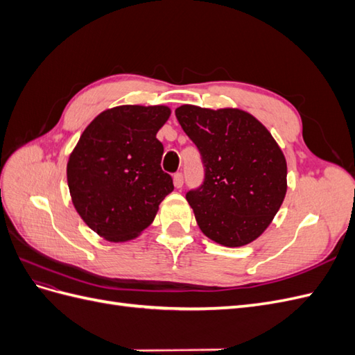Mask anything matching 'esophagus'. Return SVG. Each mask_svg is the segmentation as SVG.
<instances>
[{
  "label": "esophagus",
  "mask_w": 355,
  "mask_h": 355,
  "mask_svg": "<svg viewBox=\"0 0 355 355\" xmlns=\"http://www.w3.org/2000/svg\"><path fill=\"white\" fill-rule=\"evenodd\" d=\"M173 184L176 188H182V185H184V175L182 173H176L173 176Z\"/></svg>",
  "instance_id": "34e87169"
}]
</instances>
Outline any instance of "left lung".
I'll use <instances>...</instances> for the list:
<instances>
[{"label":"left lung","mask_w":355,"mask_h":355,"mask_svg":"<svg viewBox=\"0 0 355 355\" xmlns=\"http://www.w3.org/2000/svg\"><path fill=\"white\" fill-rule=\"evenodd\" d=\"M176 118L201 154L204 182L187 192L202 234L227 247L270 227L287 191V164L272 135L237 108L182 105Z\"/></svg>","instance_id":"1"}]
</instances>
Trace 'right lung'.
Here are the masks:
<instances>
[{
	"instance_id": "add662e5",
	"label": "right lung",
	"mask_w": 355,
	"mask_h": 355,
	"mask_svg": "<svg viewBox=\"0 0 355 355\" xmlns=\"http://www.w3.org/2000/svg\"><path fill=\"white\" fill-rule=\"evenodd\" d=\"M170 114L164 105L106 110L71 153L67 178L73 207L105 240L136 239L173 191L171 176L159 166L164 148L157 139Z\"/></svg>"
}]
</instances>
